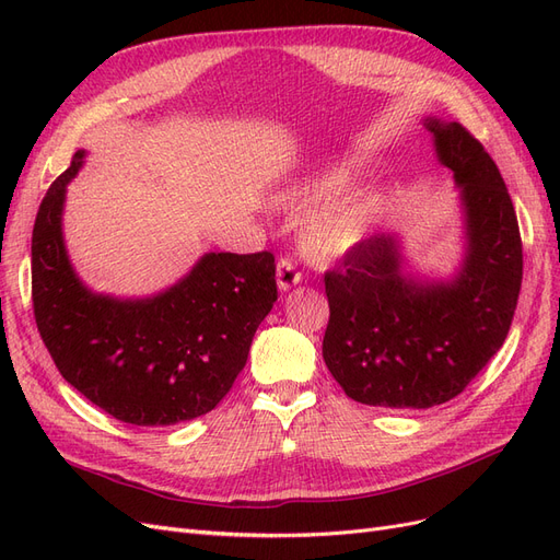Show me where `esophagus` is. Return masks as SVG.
Segmentation results:
<instances>
[{
	"label": "esophagus",
	"mask_w": 560,
	"mask_h": 560,
	"mask_svg": "<svg viewBox=\"0 0 560 560\" xmlns=\"http://www.w3.org/2000/svg\"><path fill=\"white\" fill-rule=\"evenodd\" d=\"M300 281H302V275L295 269L293 260L291 258H281L277 262V285H279V291L281 293L291 291V288L298 285Z\"/></svg>",
	"instance_id": "34e87169"
}]
</instances>
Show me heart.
Instances as JSON below:
<instances>
[{
  "label": "heart",
  "mask_w": 560,
  "mask_h": 560,
  "mask_svg": "<svg viewBox=\"0 0 560 560\" xmlns=\"http://www.w3.org/2000/svg\"><path fill=\"white\" fill-rule=\"evenodd\" d=\"M353 178L347 162L314 170L283 186L275 195V209L288 215H302L320 200L345 188ZM388 211V195L384 188H353L323 205L302 230V254L316 265H332L345 260L368 242Z\"/></svg>",
  "instance_id": "heart-1"
}]
</instances>
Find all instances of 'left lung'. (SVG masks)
<instances>
[{
  "instance_id": "obj_1",
  "label": "left lung",
  "mask_w": 560,
  "mask_h": 560,
  "mask_svg": "<svg viewBox=\"0 0 560 560\" xmlns=\"http://www.w3.org/2000/svg\"><path fill=\"white\" fill-rule=\"evenodd\" d=\"M454 172L463 260L448 279L407 272L400 234H374L326 275L323 360L351 400L428 409L456 398L510 332L523 277L521 234L500 170L460 122L423 118Z\"/></svg>"
}]
</instances>
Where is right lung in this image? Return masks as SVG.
<instances>
[{
  "label": "right lung",
  "mask_w": 560,
  "mask_h": 560,
  "mask_svg": "<svg viewBox=\"0 0 560 560\" xmlns=\"http://www.w3.org/2000/svg\"><path fill=\"white\" fill-rule=\"evenodd\" d=\"M50 184L32 230V304L52 363L81 395L132 425H174L219 405L244 370L250 341L277 302L275 256L205 254L149 298L95 293L69 260L67 186Z\"/></svg>",
  "instance_id": "obj_1"
}]
</instances>
